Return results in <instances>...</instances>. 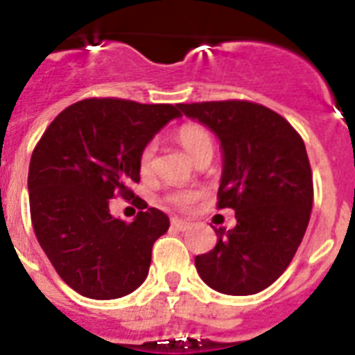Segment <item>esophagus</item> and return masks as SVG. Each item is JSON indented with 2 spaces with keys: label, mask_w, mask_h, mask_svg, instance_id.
Listing matches in <instances>:
<instances>
[{
  "label": "esophagus",
  "mask_w": 355,
  "mask_h": 355,
  "mask_svg": "<svg viewBox=\"0 0 355 355\" xmlns=\"http://www.w3.org/2000/svg\"><path fill=\"white\" fill-rule=\"evenodd\" d=\"M172 227L178 229V231H187V229H190V222L183 220V218H172Z\"/></svg>",
  "instance_id": "1"
}]
</instances>
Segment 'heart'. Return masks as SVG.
<instances>
[{"label": "heart", "instance_id": "1", "mask_svg": "<svg viewBox=\"0 0 355 355\" xmlns=\"http://www.w3.org/2000/svg\"><path fill=\"white\" fill-rule=\"evenodd\" d=\"M175 139L181 144L187 155L196 162L200 155L205 153H213V137L205 126L200 124H183L175 133ZM153 158H155V144H147L144 149L140 150L139 163L142 172H147L153 165ZM197 199V193L192 190H180V192H172L167 196L168 205L175 206V208L184 209L190 208L193 205V200Z\"/></svg>", "mask_w": 355, "mask_h": 355}]
</instances>
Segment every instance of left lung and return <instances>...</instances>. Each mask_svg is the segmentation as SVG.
<instances>
[{
  "instance_id": "1",
  "label": "left lung",
  "mask_w": 355,
  "mask_h": 355,
  "mask_svg": "<svg viewBox=\"0 0 355 355\" xmlns=\"http://www.w3.org/2000/svg\"><path fill=\"white\" fill-rule=\"evenodd\" d=\"M218 137L224 155L218 208L236 225L215 229L216 245L196 256L200 279L225 295H254L288 268L313 208L306 146L290 122L258 103L229 99L178 105Z\"/></svg>"
}]
</instances>
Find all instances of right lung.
<instances>
[{"label": "right lung", "mask_w": 355, "mask_h": 355, "mask_svg": "<svg viewBox=\"0 0 355 355\" xmlns=\"http://www.w3.org/2000/svg\"><path fill=\"white\" fill-rule=\"evenodd\" d=\"M175 117L174 105L90 97L56 115L37 142L28 171L33 231L56 274L83 297L119 299L146 281L168 216L140 199L144 211L128 224L112 216L110 199L135 197L140 150Z\"/></svg>", "instance_id": "add662e5"}]
</instances>
